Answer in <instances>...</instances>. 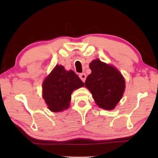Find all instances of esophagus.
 <instances>
[{"instance_id": "obj_1", "label": "esophagus", "mask_w": 158, "mask_h": 158, "mask_svg": "<svg viewBox=\"0 0 158 158\" xmlns=\"http://www.w3.org/2000/svg\"><path fill=\"white\" fill-rule=\"evenodd\" d=\"M79 77H80V79H81L83 82H85V79H86V75H85V73L80 74V75H79Z\"/></svg>"}]
</instances>
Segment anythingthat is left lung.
I'll use <instances>...</instances> for the list:
<instances>
[{
    "label": "left lung",
    "mask_w": 158,
    "mask_h": 158,
    "mask_svg": "<svg viewBox=\"0 0 158 158\" xmlns=\"http://www.w3.org/2000/svg\"><path fill=\"white\" fill-rule=\"evenodd\" d=\"M92 73L87 77L86 88L99 107L112 110L122 98L125 80L119 70L96 59L89 64Z\"/></svg>",
    "instance_id": "obj_1"
}]
</instances>
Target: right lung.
Listing matches in <instances>:
<instances>
[{"label": "right lung", "mask_w": 158, "mask_h": 158, "mask_svg": "<svg viewBox=\"0 0 158 158\" xmlns=\"http://www.w3.org/2000/svg\"><path fill=\"white\" fill-rule=\"evenodd\" d=\"M84 86L79 76L73 70L67 71L61 65H56L43 84V97L53 112L67 109L74 89Z\"/></svg>", "instance_id": "1"}]
</instances>
